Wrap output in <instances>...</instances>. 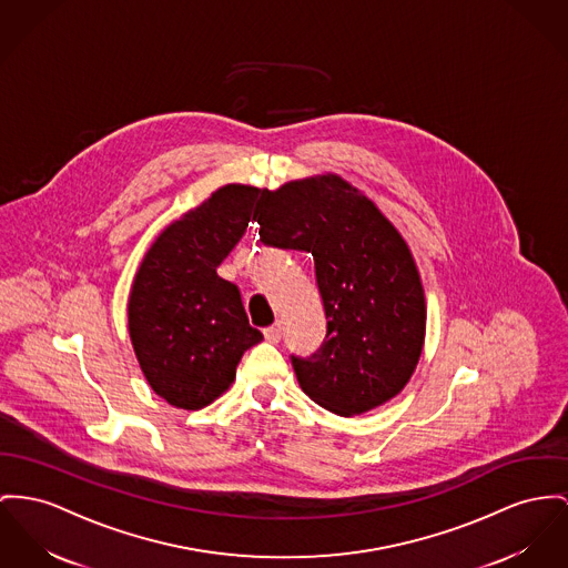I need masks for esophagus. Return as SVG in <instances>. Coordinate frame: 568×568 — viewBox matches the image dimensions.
<instances>
[{
	"label": "esophagus",
	"instance_id": "34e87169",
	"mask_svg": "<svg viewBox=\"0 0 568 568\" xmlns=\"http://www.w3.org/2000/svg\"><path fill=\"white\" fill-rule=\"evenodd\" d=\"M265 338L268 342H273V344H275V342L282 341V323H275V325L266 327Z\"/></svg>",
	"mask_w": 568,
	"mask_h": 568
}]
</instances>
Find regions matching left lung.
<instances>
[{
  "mask_svg": "<svg viewBox=\"0 0 568 568\" xmlns=\"http://www.w3.org/2000/svg\"><path fill=\"white\" fill-rule=\"evenodd\" d=\"M261 241L314 258L327 336L293 368L323 409L359 416L394 398L424 346L426 303L416 261L392 222L338 174L263 190Z\"/></svg>",
  "mask_w": 568,
  "mask_h": 568,
  "instance_id": "1",
  "label": "left lung"
}]
</instances>
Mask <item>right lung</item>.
Wrapping results in <instances>:
<instances>
[{
    "instance_id": "1",
    "label": "right lung",
    "mask_w": 568,
    "mask_h": 568,
    "mask_svg": "<svg viewBox=\"0 0 568 568\" xmlns=\"http://www.w3.org/2000/svg\"><path fill=\"white\" fill-rule=\"evenodd\" d=\"M261 190L224 185L165 227L129 295V336L154 394L195 412L220 398L243 353L263 341L217 266L245 234Z\"/></svg>"
}]
</instances>
